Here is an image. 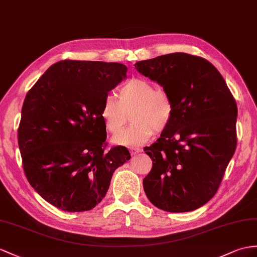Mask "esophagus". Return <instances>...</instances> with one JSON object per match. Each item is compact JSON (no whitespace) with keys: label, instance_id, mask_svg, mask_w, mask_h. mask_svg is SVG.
Masks as SVG:
<instances>
[{"label":"esophagus","instance_id":"34e87169","mask_svg":"<svg viewBox=\"0 0 257 257\" xmlns=\"http://www.w3.org/2000/svg\"><path fill=\"white\" fill-rule=\"evenodd\" d=\"M130 150H131V153H132L133 155H136V154H139V153H142V152H143V150H142L141 148H134V147H132Z\"/></svg>","mask_w":257,"mask_h":257}]
</instances>
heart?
Returning a JSON list of instances; mask_svg holds the SVG:
<instances>
[{"instance_id": "b5f03b06", "label": "heart", "mask_w": 257, "mask_h": 257, "mask_svg": "<svg viewBox=\"0 0 257 257\" xmlns=\"http://www.w3.org/2000/svg\"><path fill=\"white\" fill-rule=\"evenodd\" d=\"M131 112L133 124L114 137L117 145L140 146L152 139L154 130H165L172 117L173 103L166 90L155 88L148 79L135 77L117 90L116 99L109 96L103 100L100 115L105 128L117 134L126 124Z\"/></svg>"}]
</instances>
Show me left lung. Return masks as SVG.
I'll list each match as a JSON object with an SVG mask.
<instances>
[{"label":"left lung","mask_w":257,"mask_h":257,"mask_svg":"<svg viewBox=\"0 0 257 257\" xmlns=\"http://www.w3.org/2000/svg\"><path fill=\"white\" fill-rule=\"evenodd\" d=\"M135 67L173 103L170 123L144 148L153 160L144 191L162 210H195L215 195L235 152V100L217 68L199 56L170 53Z\"/></svg>","instance_id":"8db88e82"}]
</instances>
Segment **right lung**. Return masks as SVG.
<instances>
[{"label":"right lung","mask_w":257,"mask_h":257,"mask_svg":"<svg viewBox=\"0 0 257 257\" xmlns=\"http://www.w3.org/2000/svg\"><path fill=\"white\" fill-rule=\"evenodd\" d=\"M126 72L121 63L60 61L25 98L18 127L24 171L54 207L92 209L107 194L115 169L131 159L123 146L105 152L100 115L103 100Z\"/></svg>","instance_id":"obj_1"}]
</instances>
